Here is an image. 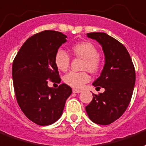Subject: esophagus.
<instances>
[{
	"mask_svg": "<svg viewBox=\"0 0 146 146\" xmlns=\"http://www.w3.org/2000/svg\"><path fill=\"white\" fill-rule=\"evenodd\" d=\"M72 92H73V93H80V92H82V90L73 88V89H72Z\"/></svg>",
	"mask_w": 146,
	"mask_h": 146,
	"instance_id": "34e87169",
	"label": "esophagus"
}]
</instances>
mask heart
I'll return each instance as SVG.
<instances>
[{
	"mask_svg": "<svg viewBox=\"0 0 146 146\" xmlns=\"http://www.w3.org/2000/svg\"><path fill=\"white\" fill-rule=\"evenodd\" d=\"M73 53L77 56L85 59L83 68L88 69L92 72H97L102 68V60L98 54V49L95 44L88 41L80 42L72 46ZM54 62L58 68L61 71L68 70L70 64V57L63 50L57 51L54 58ZM64 82L71 87L80 88L85 83L89 82L90 75L86 72H71L64 76Z\"/></svg>",
	"mask_w": 146,
	"mask_h": 146,
	"instance_id": "1",
	"label": "heart"
}]
</instances>
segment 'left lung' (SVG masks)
Returning a JSON list of instances; mask_svg holds the SVG:
<instances>
[{"instance_id":"1","label":"left lung","mask_w":146,"mask_h":146,"mask_svg":"<svg viewBox=\"0 0 146 146\" xmlns=\"http://www.w3.org/2000/svg\"><path fill=\"white\" fill-rule=\"evenodd\" d=\"M87 37L100 44L105 55V64L100 76L93 82L95 87L105 88L85 107L93 122L109 125L119 119L131 101L135 72L131 57L125 47L106 33H88Z\"/></svg>"}]
</instances>
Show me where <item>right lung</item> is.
I'll return each instance as SVG.
<instances>
[{"label":"right lung","mask_w":146,"mask_h":146,"mask_svg":"<svg viewBox=\"0 0 146 146\" xmlns=\"http://www.w3.org/2000/svg\"><path fill=\"white\" fill-rule=\"evenodd\" d=\"M67 36L44 31L29 38L20 48L12 65V79L20 108L27 119L38 125L54 123L63 113L71 87L61 84L48 87V80L58 79L54 58Z\"/></svg>","instance_id":"right-lung-1"}]
</instances>
